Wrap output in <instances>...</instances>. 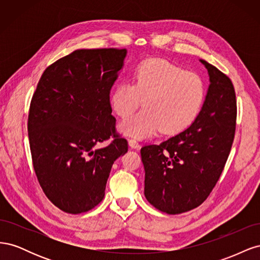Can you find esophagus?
<instances>
[{
	"instance_id": "34e87169",
	"label": "esophagus",
	"mask_w": 260,
	"mask_h": 260,
	"mask_svg": "<svg viewBox=\"0 0 260 260\" xmlns=\"http://www.w3.org/2000/svg\"><path fill=\"white\" fill-rule=\"evenodd\" d=\"M128 143H129V146H130L131 148H139V147H140L139 142H138L137 140H135V139H130V140L128 141Z\"/></svg>"
}]
</instances>
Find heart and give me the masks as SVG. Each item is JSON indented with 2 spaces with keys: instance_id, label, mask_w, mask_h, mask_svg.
Segmentation results:
<instances>
[{
  "instance_id": "obj_1",
  "label": "heart",
  "mask_w": 260,
  "mask_h": 260,
  "mask_svg": "<svg viewBox=\"0 0 260 260\" xmlns=\"http://www.w3.org/2000/svg\"><path fill=\"white\" fill-rule=\"evenodd\" d=\"M206 82L194 72L152 58L141 62L132 83H118L111 94V106L119 117H126L144 101L142 111L125 118L119 131L133 138H146L160 130L178 135L199 117L206 99Z\"/></svg>"
}]
</instances>
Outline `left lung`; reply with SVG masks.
<instances>
[{
    "label": "left lung",
    "instance_id": "1",
    "mask_svg": "<svg viewBox=\"0 0 260 260\" xmlns=\"http://www.w3.org/2000/svg\"><path fill=\"white\" fill-rule=\"evenodd\" d=\"M201 62L210 84L199 117L179 135L141 148L145 198L169 215L194 209L208 198L234 140L237 100L232 81L206 60Z\"/></svg>",
    "mask_w": 260,
    "mask_h": 260
}]
</instances>
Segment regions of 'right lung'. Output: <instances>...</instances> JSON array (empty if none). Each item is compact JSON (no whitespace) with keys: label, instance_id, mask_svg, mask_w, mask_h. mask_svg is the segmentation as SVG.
I'll return each instance as SVG.
<instances>
[{"label":"right lung","instance_id":"add662e5","mask_svg":"<svg viewBox=\"0 0 260 260\" xmlns=\"http://www.w3.org/2000/svg\"><path fill=\"white\" fill-rule=\"evenodd\" d=\"M125 55V49L76 50L44 70L31 99L36 176L46 198L68 214L99 205L114 161L128 152L109 102ZM111 137L106 148H95Z\"/></svg>","mask_w":260,"mask_h":260}]
</instances>
